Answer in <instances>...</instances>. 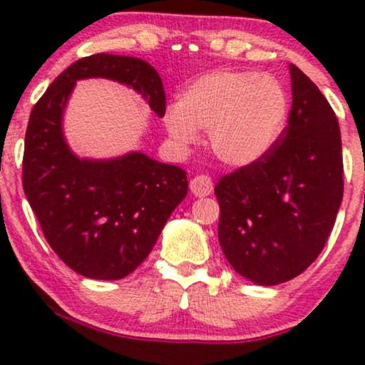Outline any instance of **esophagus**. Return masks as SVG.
Wrapping results in <instances>:
<instances>
[{
  "label": "esophagus",
  "mask_w": 365,
  "mask_h": 365,
  "mask_svg": "<svg viewBox=\"0 0 365 365\" xmlns=\"http://www.w3.org/2000/svg\"><path fill=\"white\" fill-rule=\"evenodd\" d=\"M190 187H191L192 195L198 196V198H203V196L212 195L213 182H212V179L208 178V175L201 174V175H196V178L191 179Z\"/></svg>",
  "instance_id": "34e87169"
}]
</instances>
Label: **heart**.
Listing matches in <instances>:
<instances>
[{
    "label": "heart",
    "instance_id": "b5f03b06",
    "mask_svg": "<svg viewBox=\"0 0 365 365\" xmlns=\"http://www.w3.org/2000/svg\"><path fill=\"white\" fill-rule=\"evenodd\" d=\"M289 97L272 75L247 70H218L201 75L182 90L167 110L170 138L190 145L198 130L222 164L247 167L263 158L284 131Z\"/></svg>",
    "mask_w": 365,
    "mask_h": 365
}]
</instances>
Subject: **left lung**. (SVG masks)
<instances>
[{
  "instance_id": "obj_1",
  "label": "left lung",
  "mask_w": 365,
  "mask_h": 365,
  "mask_svg": "<svg viewBox=\"0 0 365 365\" xmlns=\"http://www.w3.org/2000/svg\"><path fill=\"white\" fill-rule=\"evenodd\" d=\"M292 109L273 148L215 186L218 242L252 284L278 285L319 256L344 198L338 119L321 90L290 64Z\"/></svg>"
}]
</instances>
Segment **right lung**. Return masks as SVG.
Listing matches in <instances>:
<instances>
[{
  "label": "right lung",
  "instance_id": "obj_1",
  "mask_svg": "<svg viewBox=\"0 0 365 365\" xmlns=\"http://www.w3.org/2000/svg\"><path fill=\"white\" fill-rule=\"evenodd\" d=\"M109 78L135 88L165 114L160 76L131 56L92 54L68 66L30 113L24 150V191L46 241L73 272L119 280L155 246L167 218L187 195L186 170L140 152L78 158L63 135V114L76 80Z\"/></svg>",
  "mask_w": 365,
  "mask_h": 365
}]
</instances>
